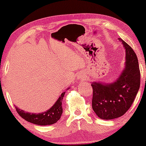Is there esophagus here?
Returning <instances> with one entry per match:
<instances>
[{
  "instance_id": "1",
  "label": "esophagus",
  "mask_w": 146,
  "mask_h": 146,
  "mask_svg": "<svg viewBox=\"0 0 146 146\" xmlns=\"http://www.w3.org/2000/svg\"><path fill=\"white\" fill-rule=\"evenodd\" d=\"M81 78H82V77H81Z\"/></svg>"
}]
</instances>
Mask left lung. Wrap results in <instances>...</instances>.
Listing matches in <instances>:
<instances>
[{
  "instance_id": "8db88e82",
  "label": "left lung",
  "mask_w": 146,
  "mask_h": 146,
  "mask_svg": "<svg viewBox=\"0 0 146 146\" xmlns=\"http://www.w3.org/2000/svg\"><path fill=\"white\" fill-rule=\"evenodd\" d=\"M122 42L126 49L125 68L116 81L110 84L93 82L92 105L102 119L110 120L123 116L134 101L140 88L141 73L136 53Z\"/></svg>"
}]
</instances>
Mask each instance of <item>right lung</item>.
Listing matches in <instances>:
<instances>
[{
	"instance_id": "obj_1",
	"label": "right lung",
	"mask_w": 146,
	"mask_h": 146,
	"mask_svg": "<svg viewBox=\"0 0 146 146\" xmlns=\"http://www.w3.org/2000/svg\"><path fill=\"white\" fill-rule=\"evenodd\" d=\"M65 95V92L60 95L58 100L55 104L46 111L39 114H31L29 112H25L23 110H20L15 107L16 111L19 115L28 122L35 123V124L41 125V126H46L55 123L61 118L63 113L62 101Z\"/></svg>"
}]
</instances>
